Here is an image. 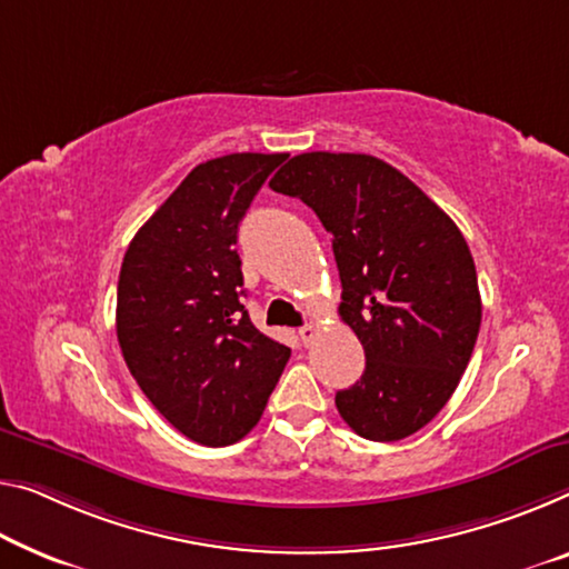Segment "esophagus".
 Wrapping results in <instances>:
<instances>
[{
  "label": "esophagus",
  "mask_w": 569,
  "mask_h": 569,
  "mask_svg": "<svg viewBox=\"0 0 569 569\" xmlns=\"http://www.w3.org/2000/svg\"><path fill=\"white\" fill-rule=\"evenodd\" d=\"M315 333H318V328L312 326V322H308V326H302L300 328V340L305 346H310L312 343V338H315Z\"/></svg>",
  "instance_id": "1"
}]
</instances>
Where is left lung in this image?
<instances>
[{
    "mask_svg": "<svg viewBox=\"0 0 569 569\" xmlns=\"http://www.w3.org/2000/svg\"><path fill=\"white\" fill-rule=\"evenodd\" d=\"M269 188L300 198L333 236L340 318L366 369L336 407L356 435L395 442L448 405L480 330L473 257L452 218L371 154L305 152Z\"/></svg>",
    "mask_w": 569,
    "mask_h": 569,
    "instance_id": "obj_1",
    "label": "left lung"
}]
</instances>
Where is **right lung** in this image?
I'll return each mask as SVG.
<instances>
[{"instance_id":"1","label":"right lung","mask_w":569,"mask_h":569,"mask_svg":"<svg viewBox=\"0 0 569 569\" xmlns=\"http://www.w3.org/2000/svg\"><path fill=\"white\" fill-rule=\"evenodd\" d=\"M287 154L200 162L129 243L117 287V338L157 412L221 448L259 422L290 348L259 333L241 305L236 233Z\"/></svg>"}]
</instances>
